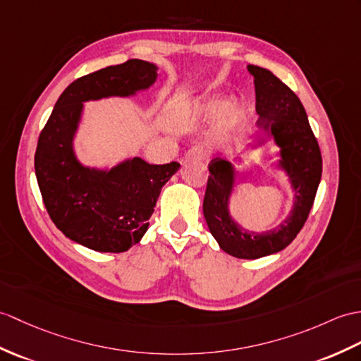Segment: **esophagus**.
<instances>
[{
  "mask_svg": "<svg viewBox=\"0 0 361 361\" xmlns=\"http://www.w3.org/2000/svg\"><path fill=\"white\" fill-rule=\"evenodd\" d=\"M206 158H207L206 149L201 146L190 147L186 152V155H184V160H206Z\"/></svg>",
  "mask_w": 361,
  "mask_h": 361,
  "instance_id": "obj_1",
  "label": "esophagus"
}]
</instances>
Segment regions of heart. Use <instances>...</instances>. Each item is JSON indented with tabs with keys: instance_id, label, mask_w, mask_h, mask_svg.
<instances>
[{
	"instance_id": "obj_1",
	"label": "heart",
	"mask_w": 361,
	"mask_h": 361,
	"mask_svg": "<svg viewBox=\"0 0 361 361\" xmlns=\"http://www.w3.org/2000/svg\"><path fill=\"white\" fill-rule=\"evenodd\" d=\"M220 103L216 99H204V102L198 103L194 107V115L195 116H212L216 112H220Z\"/></svg>"
}]
</instances>
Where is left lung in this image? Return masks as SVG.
Segmentation results:
<instances>
[{
	"instance_id": "obj_1",
	"label": "left lung",
	"mask_w": 361,
	"mask_h": 361,
	"mask_svg": "<svg viewBox=\"0 0 361 361\" xmlns=\"http://www.w3.org/2000/svg\"><path fill=\"white\" fill-rule=\"evenodd\" d=\"M255 82L257 124L275 137L281 147L283 167L290 175L295 189V206L289 219L279 228L264 233L240 229L228 214L233 172L228 161L214 158L209 163L203 214L209 231L220 247L237 258H262L289 246L303 228L311 212L322 180L323 160L318 141L307 121L303 104L284 82L258 66H247Z\"/></svg>"
}]
</instances>
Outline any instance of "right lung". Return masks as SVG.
Wrapping results in <instances>:
<instances>
[{
    "label": "right lung",
    "instance_id": "right-lung-1",
    "mask_svg": "<svg viewBox=\"0 0 361 361\" xmlns=\"http://www.w3.org/2000/svg\"><path fill=\"white\" fill-rule=\"evenodd\" d=\"M155 78L157 67L142 60L85 75L66 87L39 133L35 173L46 211L67 238L92 250L118 254L137 245L161 188L180 163L149 164L132 158L109 172L82 167L72 150L82 102L129 95Z\"/></svg>",
    "mask_w": 361,
    "mask_h": 361
}]
</instances>
